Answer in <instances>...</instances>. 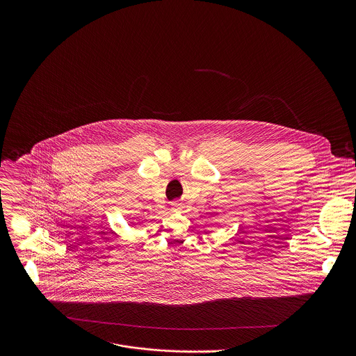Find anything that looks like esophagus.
Returning a JSON list of instances; mask_svg holds the SVG:
<instances>
[{
  "label": "esophagus",
  "instance_id": "34e87169",
  "mask_svg": "<svg viewBox=\"0 0 356 356\" xmlns=\"http://www.w3.org/2000/svg\"><path fill=\"white\" fill-rule=\"evenodd\" d=\"M171 209L179 211V209H182V204L178 203V202H174V203H171Z\"/></svg>",
  "mask_w": 356,
  "mask_h": 356
}]
</instances>
